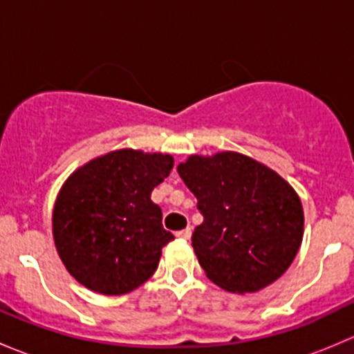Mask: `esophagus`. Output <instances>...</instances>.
Instances as JSON below:
<instances>
[{
	"label": "esophagus",
	"instance_id": "34e87169",
	"mask_svg": "<svg viewBox=\"0 0 354 354\" xmlns=\"http://www.w3.org/2000/svg\"><path fill=\"white\" fill-rule=\"evenodd\" d=\"M176 236L180 238V240H190V236H192V227H187V230L178 231Z\"/></svg>",
	"mask_w": 354,
	"mask_h": 354
}]
</instances>
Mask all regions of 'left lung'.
I'll use <instances>...</instances> for the list:
<instances>
[{
    "instance_id": "8db88e82",
    "label": "left lung",
    "mask_w": 354,
    "mask_h": 354,
    "mask_svg": "<svg viewBox=\"0 0 354 354\" xmlns=\"http://www.w3.org/2000/svg\"><path fill=\"white\" fill-rule=\"evenodd\" d=\"M178 174L198 200L192 236L205 276L230 292H255L289 269L303 240L301 200L266 164L224 151L190 156Z\"/></svg>"
}]
</instances>
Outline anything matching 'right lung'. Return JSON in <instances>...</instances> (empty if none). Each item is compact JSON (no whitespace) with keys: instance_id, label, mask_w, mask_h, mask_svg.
Instances as JSON below:
<instances>
[{"instance_id":"obj_1","label":"right lung","mask_w":354,"mask_h":354,"mask_svg":"<svg viewBox=\"0 0 354 354\" xmlns=\"http://www.w3.org/2000/svg\"><path fill=\"white\" fill-rule=\"evenodd\" d=\"M173 164L169 154L120 149L66 178L53 209V238L63 266L82 286L118 296L151 279L160 250L174 240L151 194Z\"/></svg>"}]
</instances>
